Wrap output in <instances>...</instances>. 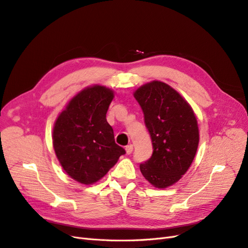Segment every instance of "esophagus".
I'll use <instances>...</instances> for the list:
<instances>
[{"mask_svg":"<svg viewBox=\"0 0 248 248\" xmlns=\"http://www.w3.org/2000/svg\"><path fill=\"white\" fill-rule=\"evenodd\" d=\"M125 150H126V153H127V154H131L132 151H133V146H132L131 144H130V145H127L126 148H125Z\"/></svg>","mask_w":248,"mask_h":248,"instance_id":"esophagus-1","label":"esophagus"}]
</instances>
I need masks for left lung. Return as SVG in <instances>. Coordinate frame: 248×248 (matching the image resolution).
Instances as JSON below:
<instances>
[{
  "label": "left lung",
  "instance_id": "8db88e82",
  "mask_svg": "<svg viewBox=\"0 0 248 248\" xmlns=\"http://www.w3.org/2000/svg\"><path fill=\"white\" fill-rule=\"evenodd\" d=\"M144 112L151 136L153 153L140 170L157 188H166L179 181L189 169L199 146L196 115L176 90L153 80L134 92Z\"/></svg>",
  "mask_w": 248,
  "mask_h": 248
}]
</instances>
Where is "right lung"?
Here are the masks:
<instances>
[{"mask_svg": "<svg viewBox=\"0 0 248 248\" xmlns=\"http://www.w3.org/2000/svg\"><path fill=\"white\" fill-rule=\"evenodd\" d=\"M112 98L114 92L108 88H86L56 120L52 145L57 158L67 175L81 184L98 181L125 154L107 121Z\"/></svg>", "mask_w": 248, "mask_h": 248, "instance_id": "add662e5", "label": "right lung"}]
</instances>
